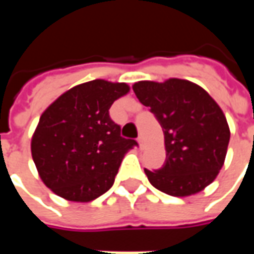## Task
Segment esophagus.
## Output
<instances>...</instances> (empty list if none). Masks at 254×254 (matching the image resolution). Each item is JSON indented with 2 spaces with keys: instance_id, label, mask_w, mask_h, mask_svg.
Returning <instances> with one entry per match:
<instances>
[{
  "instance_id": "34e87169",
  "label": "esophagus",
  "mask_w": 254,
  "mask_h": 254,
  "mask_svg": "<svg viewBox=\"0 0 254 254\" xmlns=\"http://www.w3.org/2000/svg\"><path fill=\"white\" fill-rule=\"evenodd\" d=\"M137 143H138V145H140V148H141V147H143V143H144L143 136H138V137H137Z\"/></svg>"
}]
</instances>
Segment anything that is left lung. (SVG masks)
I'll use <instances>...</instances> for the list:
<instances>
[{"instance_id": "8db88e82", "label": "left lung", "mask_w": 254, "mask_h": 254, "mask_svg": "<svg viewBox=\"0 0 254 254\" xmlns=\"http://www.w3.org/2000/svg\"><path fill=\"white\" fill-rule=\"evenodd\" d=\"M133 91L165 134V165L159 170L144 169L152 187L176 197L208 187L223 166L230 141L229 125L218 103L201 87L181 78L138 81Z\"/></svg>"}]
</instances>
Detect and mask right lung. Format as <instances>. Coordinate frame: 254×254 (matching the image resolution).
Here are the masks:
<instances>
[{
    "label": "right lung",
    "instance_id": "add662e5",
    "mask_svg": "<svg viewBox=\"0 0 254 254\" xmlns=\"http://www.w3.org/2000/svg\"><path fill=\"white\" fill-rule=\"evenodd\" d=\"M125 83L92 80L63 94L41 116L31 152L42 181L69 201L87 202L109 190L124 155L137 145L110 118Z\"/></svg>",
    "mask_w": 254,
    "mask_h": 254
}]
</instances>
